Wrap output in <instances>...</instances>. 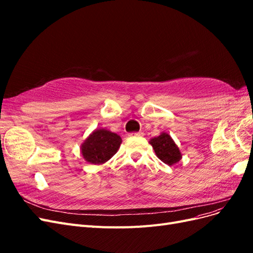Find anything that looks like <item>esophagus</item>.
Instances as JSON below:
<instances>
[{
	"label": "esophagus",
	"mask_w": 253,
	"mask_h": 253,
	"mask_svg": "<svg viewBox=\"0 0 253 253\" xmlns=\"http://www.w3.org/2000/svg\"><path fill=\"white\" fill-rule=\"evenodd\" d=\"M132 136L134 135V136H143V133L142 132H138V133H132L131 134Z\"/></svg>",
	"instance_id": "esophagus-1"
}]
</instances>
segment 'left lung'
I'll list each match as a JSON object with an SVG mask.
<instances>
[{
	"mask_svg": "<svg viewBox=\"0 0 253 253\" xmlns=\"http://www.w3.org/2000/svg\"><path fill=\"white\" fill-rule=\"evenodd\" d=\"M149 142L154 149L156 156L168 166L177 164L182 158V154L177 144L175 143L172 137L166 132L160 133L159 136L150 139Z\"/></svg>",
	"mask_w": 253,
	"mask_h": 253,
	"instance_id": "obj_1",
	"label": "left lung"
}]
</instances>
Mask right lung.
<instances>
[{"label": "right lung", "instance_id": "1", "mask_svg": "<svg viewBox=\"0 0 253 253\" xmlns=\"http://www.w3.org/2000/svg\"><path fill=\"white\" fill-rule=\"evenodd\" d=\"M121 137L106 128H96L81 143L80 152L85 162L102 165L110 160L120 148Z\"/></svg>", "mask_w": 253, "mask_h": 253}]
</instances>
